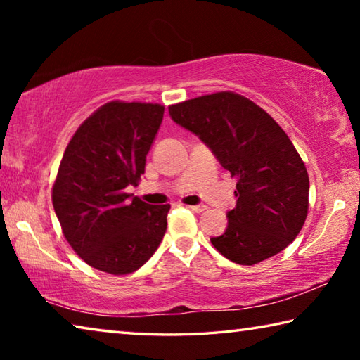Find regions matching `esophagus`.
Instances as JSON below:
<instances>
[{
    "instance_id": "esophagus-1",
    "label": "esophagus",
    "mask_w": 360,
    "mask_h": 360,
    "mask_svg": "<svg viewBox=\"0 0 360 360\" xmlns=\"http://www.w3.org/2000/svg\"><path fill=\"white\" fill-rule=\"evenodd\" d=\"M187 208H188V210H192L193 212H203V211L206 210V206H205V205H193V206H192V205H188Z\"/></svg>"
}]
</instances>
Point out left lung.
<instances>
[{"mask_svg": "<svg viewBox=\"0 0 360 360\" xmlns=\"http://www.w3.org/2000/svg\"><path fill=\"white\" fill-rule=\"evenodd\" d=\"M168 111L236 179V206L212 246L240 265L260 264L288 248L308 214L309 178L276 120L235 92L197 96Z\"/></svg>", "mask_w": 360, "mask_h": 360, "instance_id": "1", "label": "left lung"}]
</instances>
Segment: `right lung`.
I'll list each match as a JSON object with an SVG mask.
<instances>
[{"instance_id":"right-lung-1","label":"right lung","mask_w":360,"mask_h":360,"mask_svg":"<svg viewBox=\"0 0 360 360\" xmlns=\"http://www.w3.org/2000/svg\"><path fill=\"white\" fill-rule=\"evenodd\" d=\"M165 106L109 101L72 135L52 186V205L85 264L109 275L136 271L157 251L169 205H149L125 192L144 174L146 155Z\"/></svg>"}]
</instances>
